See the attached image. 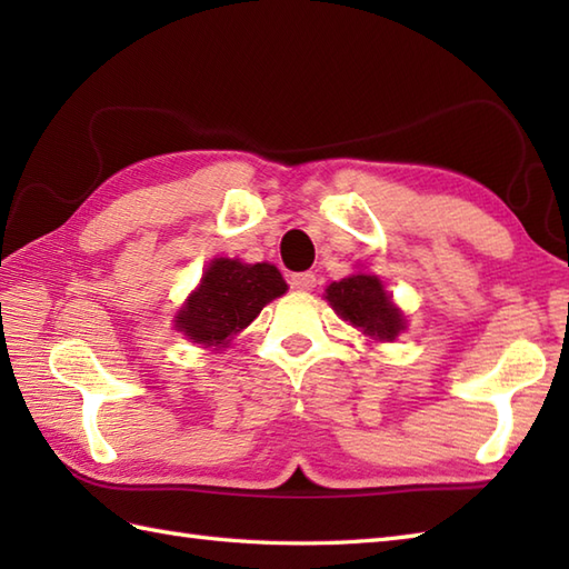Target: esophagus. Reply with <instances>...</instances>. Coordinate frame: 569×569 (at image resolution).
Masks as SVG:
<instances>
[{
  "label": "esophagus",
  "mask_w": 569,
  "mask_h": 569,
  "mask_svg": "<svg viewBox=\"0 0 569 569\" xmlns=\"http://www.w3.org/2000/svg\"><path fill=\"white\" fill-rule=\"evenodd\" d=\"M291 286L296 288V291H312V288H316V273H310V271L293 273Z\"/></svg>",
  "instance_id": "34e87169"
}]
</instances>
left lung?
Instances as JSON below:
<instances>
[{"label":"left lung","mask_w":569,"mask_h":569,"mask_svg":"<svg viewBox=\"0 0 569 569\" xmlns=\"http://www.w3.org/2000/svg\"><path fill=\"white\" fill-rule=\"evenodd\" d=\"M325 298L337 316L377 342H393L406 330L403 312L383 291L379 276L361 271L347 276L342 281L330 283Z\"/></svg>","instance_id":"1"}]
</instances>
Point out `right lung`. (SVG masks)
Here are the masks:
<instances>
[{
  "instance_id": "1",
  "label": "right lung",
  "mask_w": 569,
  "mask_h": 569,
  "mask_svg": "<svg viewBox=\"0 0 569 569\" xmlns=\"http://www.w3.org/2000/svg\"><path fill=\"white\" fill-rule=\"evenodd\" d=\"M286 291L288 286L273 263L214 259L178 310L176 330L196 345L222 349L253 322L266 303Z\"/></svg>"
}]
</instances>
